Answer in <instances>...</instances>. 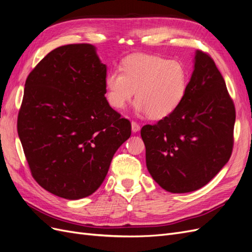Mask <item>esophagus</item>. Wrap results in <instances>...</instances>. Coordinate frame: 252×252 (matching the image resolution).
<instances>
[{"label":"esophagus","instance_id":"1","mask_svg":"<svg viewBox=\"0 0 252 252\" xmlns=\"http://www.w3.org/2000/svg\"><path fill=\"white\" fill-rule=\"evenodd\" d=\"M141 129V126L136 123V122H134V121H132L131 122V130L133 131V132H138L139 130Z\"/></svg>","mask_w":252,"mask_h":252}]
</instances>
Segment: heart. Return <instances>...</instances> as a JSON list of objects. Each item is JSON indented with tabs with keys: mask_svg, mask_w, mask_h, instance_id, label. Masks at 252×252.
<instances>
[{
	"mask_svg": "<svg viewBox=\"0 0 252 252\" xmlns=\"http://www.w3.org/2000/svg\"><path fill=\"white\" fill-rule=\"evenodd\" d=\"M121 70L112 69L105 77L106 97L113 108L123 109L135 90V111L154 120L169 117L184 101L189 77L178 61L138 53L124 59Z\"/></svg>",
	"mask_w": 252,
	"mask_h": 252,
	"instance_id": "heart-1",
	"label": "heart"
}]
</instances>
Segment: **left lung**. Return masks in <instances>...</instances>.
Returning <instances> with one entry per match:
<instances>
[{"label":"left lung","instance_id":"obj_1","mask_svg":"<svg viewBox=\"0 0 252 252\" xmlns=\"http://www.w3.org/2000/svg\"><path fill=\"white\" fill-rule=\"evenodd\" d=\"M194 69L180 107L141 136L146 165L166 191L185 193L209 183L229 161L235 108L215 61L197 50Z\"/></svg>","mask_w":252,"mask_h":252}]
</instances>
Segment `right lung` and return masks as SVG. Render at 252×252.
Segmentation results:
<instances>
[{
  "label": "right lung",
  "mask_w": 252,
  "mask_h": 252,
  "mask_svg": "<svg viewBox=\"0 0 252 252\" xmlns=\"http://www.w3.org/2000/svg\"><path fill=\"white\" fill-rule=\"evenodd\" d=\"M106 65L90 44L50 51L29 73L18 133L37 184L67 200L93 194L131 124L105 97Z\"/></svg>",
  "instance_id": "obj_1"
}]
</instances>
